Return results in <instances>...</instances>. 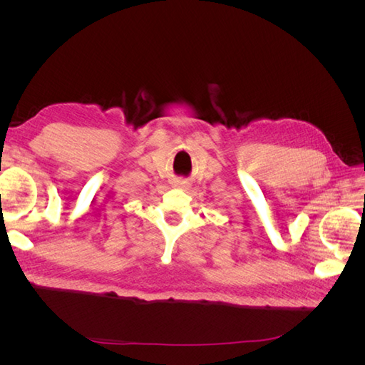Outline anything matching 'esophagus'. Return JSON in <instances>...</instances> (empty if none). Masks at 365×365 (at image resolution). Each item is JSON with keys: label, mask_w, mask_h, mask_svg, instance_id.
<instances>
[{"label": "esophagus", "mask_w": 365, "mask_h": 365, "mask_svg": "<svg viewBox=\"0 0 365 365\" xmlns=\"http://www.w3.org/2000/svg\"><path fill=\"white\" fill-rule=\"evenodd\" d=\"M176 189H180V190H187V189H190V182L189 181H184V180H178V181H175V184H173Z\"/></svg>", "instance_id": "obj_1"}]
</instances>
